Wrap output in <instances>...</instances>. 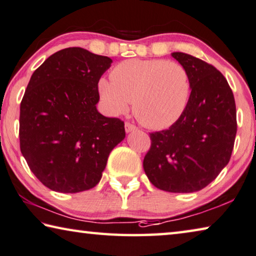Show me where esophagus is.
<instances>
[{"mask_svg": "<svg viewBox=\"0 0 256 256\" xmlns=\"http://www.w3.org/2000/svg\"><path fill=\"white\" fill-rule=\"evenodd\" d=\"M136 125L128 123H128H125V131H126V133L133 132V131H136Z\"/></svg>", "mask_w": 256, "mask_h": 256, "instance_id": "esophagus-1", "label": "esophagus"}]
</instances>
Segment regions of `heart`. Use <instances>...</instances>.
Here are the masks:
<instances>
[{
	"instance_id": "heart-1",
	"label": "heart",
	"mask_w": 256,
	"mask_h": 256,
	"mask_svg": "<svg viewBox=\"0 0 256 256\" xmlns=\"http://www.w3.org/2000/svg\"><path fill=\"white\" fill-rule=\"evenodd\" d=\"M110 78H101L98 83L108 112L123 114L132 101L136 117L149 128L171 126L180 118L189 99L188 72L176 62L125 60L112 70Z\"/></svg>"
}]
</instances>
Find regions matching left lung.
Returning <instances> with one entry per match:
<instances>
[{"label":"left lung","instance_id":"8db88e82","mask_svg":"<svg viewBox=\"0 0 256 256\" xmlns=\"http://www.w3.org/2000/svg\"><path fill=\"white\" fill-rule=\"evenodd\" d=\"M172 56L189 76L188 104L168 130L150 133L144 168L156 188L194 192L229 163L237 133L236 104L228 82L212 64L184 52Z\"/></svg>","mask_w":256,"mask_h":256}]
</instances>
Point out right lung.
Returning <instances> with one entry per match:
<instances>
[{"label": "right lung", "mask_w": 256, "mask_h": 256, "mask_svg": "<svg viewBox=\"0 0 256 256\" xmlns=\"http://www.w3.org/2000/svg\"><path fill=\"white\" fill-rule=\"evenodd\" d=\"M112 60L82 48L56 52L30 77L20 104V150L34 176L54 192L96 186L124 122L98 112V83Z\"/></svg>", "instance_id": "obj_1"}]
</instances>
